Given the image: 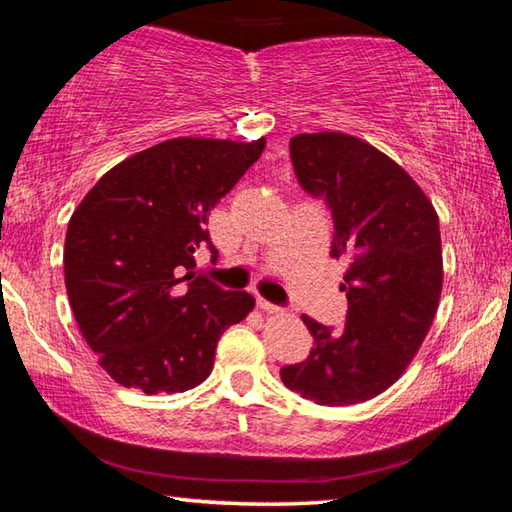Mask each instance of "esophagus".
<instances>
[{
	"label": "esophagus",
	"mask_w": 512,
	"mask_h": 512,
	"mask_svg": "<svg viewBox=\"0 0 512 512\" xmlns=\"http://www.w3.org/2000/svg\"><path fill=\"white\" fill-rule=\"evenodd\" d=\"M257 307L262 311H268V314H277V311H282V307H277V305H273V302H268L264 298H257Z\"/></svg>",
	"instance_id": "34e87169"
}]
</instances>
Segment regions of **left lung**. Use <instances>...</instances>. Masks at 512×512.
I'll return each mask as SVG.
<instances>
[{
  "instance_id": "1",
  "label": "left lung",
  "mask_w": 512,
  "mask_h": 512,
  "mask_svg": "<svg viewBox=\"0 0 512 512\" xmlns=\"http://www.w3.org/2000/svg\"><path fill=\"white\" fill-rule=\"evenodd\" d=\"M289 149L300 187L332 210V257H348L350 268L343 332L302 316L314 348L280 377L316 404L366 402L400 379L436 316L438 214L400 164L359 137L302 133Z\"/></svg>"
}]
</instances>
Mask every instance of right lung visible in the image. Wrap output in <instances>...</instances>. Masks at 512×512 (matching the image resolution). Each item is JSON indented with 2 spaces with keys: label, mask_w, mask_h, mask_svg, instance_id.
Segmentation results:
<instances>
[{
  "label": "right lung",
  "mask_w": 512,
  "mask_h": 512,
  "mask_svg": "<svg viewBox=\"0 0 512 512\" xmlns=\"http://www.w3.org/2000/svg\"><path fill=\"white\" fill-rule=\"evenodd\" d=\"M266 140L178 137L119 162L67 225L65 287L99 366L146 395L183 393L207 379L221 334L255 298L189 273L207 246L212 207L239 183ZM187 270L188 275L182 273Z\"/></svg>",
  "instance_id": "1"
}]
</instances>
